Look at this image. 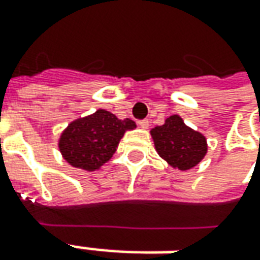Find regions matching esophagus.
Returning a JSON list of instances; mask_svg holds the SVG:
<instances>
[{"label": "esophagus", "instance_id": "esophagus-1", "mask_svg": "<svg viewBox=\"0 0 260 260\" xmlns=\"http://www.w3.org/2000/svg\"><path fill=\"white\" fill-rule=\"evenodd\" d=\"M138 125H139L141 128L146 129V128L149 126V121H148V119H141V121H138Z\"/></svg>", "mask_w": 260, "mask_h": 260}]
</instances>
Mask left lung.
Masks as SVG:
<instances>
[{
    "mask_svg": "<svg viewBox=\"0 0 260 260\" xmlns=\"http://www.w3.org/2000/svg\"><path fill=\"white\" fill-rule=\"evenodd\" d=\"M151 135L160 158L181 171L197 167L208 151L204 135L186 126L179 115L169 116L164 125L151 131Z\"/></svg>",
    "mask_w": 260,
    "mask_h": 260,
    "instance_id": "obj_1",
    "label": "left lung"
}]
</instances>
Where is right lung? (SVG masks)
<instances>
[{"mask_svg":"<svg viewBox=\"0 0 260 260\" xmlns=\"http://www.w3.org/2000/svg\"><path fill=\"white\" fill-rule=\"evenodd\" d=\"M134 128L137 125L129 118L118 119L105 109H98L92 115L71 122L58 146L70 165L92 172L112 158L123 134Z\"/></svg>","mask_w":260,"mask_h":260,"instance_id":"add662e5","label":"right lung"}]
</instances>
